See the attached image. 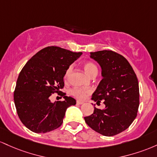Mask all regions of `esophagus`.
<instances>
[{
	"instance_id": "obj_1",
	"label": "esophagus",
	"mask_w": 157,
	"mask_h": 157,
	"mask_svg": "<svg viewBox=\"0 0 157 157\" xmlns=\"http://www.w3.org/2000/svg\"><path fill=\"white\" fill-rule=\"evenodd\" d=\"M77 105H82V104H84V101H76Z\"/></svg>"
}]
</instances>
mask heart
I'll use <instances>...</instances> for the list:
<instances>
[{"instance_id":"b5f03b06","label":"heart","mask_w":157,"mask_h":157,"mask_svg":"<svg viewBox=\"0 0 157 157\" xmlns=\"http://www.w3.org/2000/svg\"><path fill=\"white\" fill-rule=\"evenodd\" d=\"M84 69L85 70L86 73L87 74L88 76H90V78L93 77H96L98 74V67L96 64H93V62H86L84 64ZM72 71H73V66H70L67 68L64 74V78L68 79L69 78L70 74H71ZM70 94L73 95V96H75V98H78V99H84V98L87 96V94H89L90 93V90H86V89H82V88H78V87H74L73 89L70 90Z\"/></svg>"}]
</instances>
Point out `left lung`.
<instances>
[{
  "instance_id": "1",
  "label": "left lung",
  "mask_w": 157,
  "mask_h": 157,
  "mask_svg": "<svg viewBox=\"0 0 157 157\" xmlns=\"http://www.w3.org/2000/svg\"><path fill=\"white\" fill-rule=\"evenodd\" d=\"M101 67L103 78L92 99L103 101L105 108L94 107L93 113L84 117L87 125L100 134L112 136L129 128L140 105L139 82L134 70L124 56L112 50L90 52Z\"/></svg>"
}]
</instances>
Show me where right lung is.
<instances>
[{"label": "right lung", "mask_w": 157, "mask_h": 157, "mask_svg": "<svg viewBox=\"0 0 157 157\" xmlns=\"http://www.w3.org/2000/svg\"><path fill=\"white\" fill-rule=\"evenodd\" d=\"M82 54L50 46L40 50L24 65L17 79L14 101L19 119L28 129L47 133L62 124L67 109L76 101L63 92L60 96L64 101L52 103L50 96L61 92L65 72Z\"/></svg>", "instance_id": "1"}]
</instances>
